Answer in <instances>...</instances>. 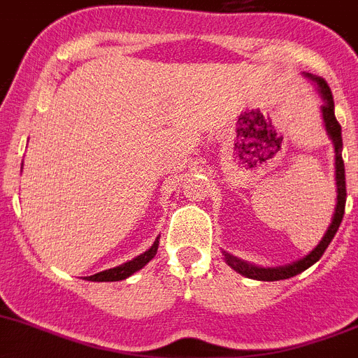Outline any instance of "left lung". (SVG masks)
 Here are the masks:
<instances>
[{"label":"left lung","instance_id":"obj_1","mask_svg":"<svg viewBox=\"0 0 358 358\" xmlns=\"http://www.w3.org/2000/svg\"><path fill=\"white\" fill-rule=\"evenodd\" d=\"M303 76H307L310 82H314L317 85V91H320L321 98H323V105H321V114H323V123L327 135L334 143V150H336V185H337V203H336V212L331 215V223L328 227V230L324 231L323 239L320 241V244L314 248V250L305 255L303 259L296 260V262L285 264V266H276V267H260L255 264H250L243 259H237V257L230 255L227 251H223L224 262L234 269V271L241 273L243 276L251 280H260V282H276V280H285L291 278V276L299 275L301 271L308 269L312 264H315L317 260L323 257L324 250L328 248V244L331 243L334 235L337 234L341 227V221H343L344 215V205H346V175H344V162H343V135H341V124L336 119V107H334V98H331V91L328 83L324 82L320 76L310 75V73H303Z\"/></svg>","mask_w":358,"mask_h":358}]
</instances>
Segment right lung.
Returning <instances> with one entry per match:
<instances>
[{"label":"right lung","instance_id":"1","mask_svg":"<svg viewBox=\"0 0 358 358\" xmlns=\"http://www.w3.org/2000/svg\"><path fill=\"white\" fill-rule=\"evenodd\" d=\"M159 239L160 237H157L155 243L151 244L150 250H146L144 253L137 255L135 259L128 260V262L121 264V266L112 267V269H105V271H99L92 276H87V280H89V282H119V280L128 278V276H131L134 273L139 271V269H143V267L157 255V250H159Z\"/></svg>","mask_w":358,"mask_h":358}]
</instances>
